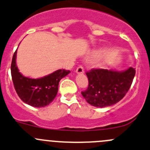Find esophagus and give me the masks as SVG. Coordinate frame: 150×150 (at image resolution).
I'll use <instances>...</instances> for the list:
<instances>
[{
	"label": "esophagus",
	"mask_w": 150,
	"mask_h": 150,
	"mask_svg": "<svg viewBox=\"0 0 150 150\" xmlns=\"http://www.w3.org/2000/svg\"><path fill=\"white\" fill-rule=\"evenodd\" d=\"M75 72H76L77 74H82V73H83V72H84L83 67H81V66L78 67L76 69V71H75Z\"/></svg>",
	"instance_id": "obj_1"
}]
</instances>
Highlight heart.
<instances>
[{
    "mask_svg": "<svg viewBox=\"0 0 150 150\" xmlns=\"http://www.w3.org/2000/svg\"><path fill=\"white\" fill-rule=\"evenodd\" d=\"M104 53V50H94V51L91 52V53L88 54V59L89 60H93V59H95L97 58L100 57V56L103 54Z\"/></svg>",
    "mask_w": 150,
    "mask_h": 150,
    "instance_id": "heart-1",
    "label": "heart"
}]
</instances>
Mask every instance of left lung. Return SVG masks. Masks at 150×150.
<instances>
[{
	"instance_id": "obj_1",
	"label": "left lung",
	"mask_w": 150,
	"mask_h": 150,
	"mask_svg": "<svg viewBox=\"0 0 150 150\" xmlns=\"http://www.w3.org/2000/svg\"><path fill=\"white\" fill-rule=\"evenodd\" d=\"M136 69L129 67L124 71L92 69L86 72L88 86L82 91L86 102L97 108L112 105L122 100L130 88Z\"/></svg>"
}]
</instances>
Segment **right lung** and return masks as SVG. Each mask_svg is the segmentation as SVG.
I'll use <instances>...</instances> for the list:
<instances>
[{
	"label": "right lung",
	"instance_id": "add662e5",
	"mask_svg": "<svg viewBox=\"0 0 150 150\" xmlns=\"http://www.w3.org/2000/svg\"><path fill=\"white\" fill-rule=\"evenodd\" d=\"M17 50L14 52L11 65V78L16 92L26 104L33 107H45L50 104L58 93L59 81L70 72L69 70L58 69L40 78L25 77L17 68Z\"/></svg>",
	"mask_w": 150,
	"mask_h": 150
}]
</instances>
